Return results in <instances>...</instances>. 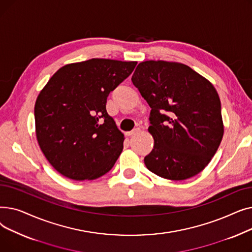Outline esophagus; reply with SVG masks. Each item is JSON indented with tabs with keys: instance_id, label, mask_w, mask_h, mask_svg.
Returning <instances> with one entry per match:
<instances>
[{
	"instance_id": "1",
	"label": "esophagus",
	"mask_w": 252,
	"mask_h": 252,
	"mask_svg": "<svg viewBox=\"0 0 252 252\" xmlns=\"http://www.w3.org/2000/svg\"><path fill=\"white\" fill-rule=\"evenodd\" d=\"M139 131V128H135V129H133V130H130V131H127V133L126 134L127 137H131V136H134V135H136L137 133Z\"/></svg>"
}]
</instances>
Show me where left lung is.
Listing matches in <instances>:
<instances>
[{
	"mask_svg": "<svg viewBox=\"0 0 252 252\" xmlns=\"http://www.w3.org/2000/svg\"><path fill=\"white\" fill-rule=\"evenodd\" d=\"M131 82L151 108L148 130L154 147L145 156V165L173 181L199 174L223 135L215 87L189 66L161 60L141 62Z\"/></svg>",
	"mask_w": 252,
	"mask_h": 252,
	"instance_id": "8db88e82",
	"label": "left lung"
}]
</instances>
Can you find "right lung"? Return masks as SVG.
I'll return each mask as SVG.
<instances>
[{
  "mask_svg": "<svg viewBox=\"0 0 252 252\" xmlns=\"http://www.w3.org/2000/svg\"><path fill=\"white\" fill-rule=\"evenodd\" d=\"M136 65L98 58L67 64L39 93L34 105L36 139L62 176L95 180L113 167L125 138L106 111V102Z\"/></svg>",
  "mask_w": 252,
  "mask_h": 252,
  "instance_id": "obj_1",
  "label": "right lung"
}]
</instances>
